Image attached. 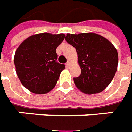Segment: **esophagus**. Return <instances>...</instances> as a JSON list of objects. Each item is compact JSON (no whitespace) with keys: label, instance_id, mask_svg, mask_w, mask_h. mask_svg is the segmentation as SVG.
Instances as JSON below:
<instances>
[{"label":"esophagus","instance_id":"obj_1","mask_svg":"<svg viewBox=\"0 0 132 132\" xmlns=\"http://www.w3.org/2000/svg\"><path fill=\"white\" fill-rule=\"evenodd\" d=\"M66 67H67L68 68H69L70 67V62L69 61H68V62L66 63Z\"/></svg>","mask_w":132,"mask_h":132}]
</instances>
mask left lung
<instances>
[{
	"mask_svg": "<svg viewBox=\"0 0 132 132\" xmlns=\"http://www.w3.org/2000/svg\"><path fill=\"white\" fill-rule=\"evenodd\" d=\"M65 40L76 49L81 73L74 83L85 94L101 92L110 84L118 62L117 50L108 40L96 33H68Z\"/></svg>",
	"mask_w": 132,
	"mask_h": 132,
	"instance_id": "1",
	"label": "left lung"
}]
</instances>
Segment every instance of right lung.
<instances>
[{"mask_svg": "<svg viewBox=\"0 0 132 132\" xmlns=\"http://www.w3.org/2000/svg\"><path fill=\"white\" fill-rule=\"evenodd\" d=\"M63 33H40L20 44L15 52L16 71L22 85L31 92L43 94L50 92L65 65L57 62V46L64 39Z\"/></svg>", "mask_w": 132, "mask_h": 132, "instance_id": "add662e5", "label": "right lung"}]
</instances>
